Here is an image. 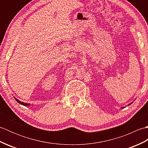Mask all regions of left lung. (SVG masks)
I'll use <instances>...</instances> for the list:
<instances>
[{
    "mask_svg": "<svg viewBox=\"0 0 148 148\" xmlns=\"http://www.w3.org/2000/svg\"><path fill=\"white\" fill-rule=\"evenodd\" d=\"M132 102H131L130 103H129V104H128V105H130V104H132ZM125 108V107H122V108H121V109H123V108Z\"/></svg>",
    "mask_w": 148,
    "mask_h": 148,
    "instance_id": "obj_1",
    "label": "left lung"
}]
</instances>
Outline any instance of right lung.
Returning a JSON list of instances; mask_svg holds the SVG:
<instances>
[{"label":"right lung","instance_id":"obj_1","mask_svg":"<svg viewBox=\"0 0 148 148\" xmlns=\"http://www.w3.org/2000/svg\"><path fill=\"white\" fill-rule=\"evenodd\" d=\"M14 99L16 100V101L19 103H20V104H21V105H23V106H30V103H25V102H21L20 100H19L18 99H17L16 98H15V97H14Z\"/></svg>","mask_w":148,"mask_h":148}]
</instances>
